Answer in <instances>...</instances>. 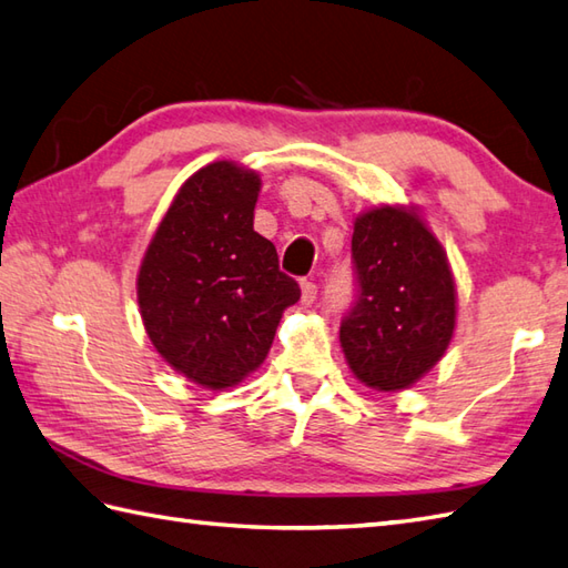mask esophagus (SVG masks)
<instances>
[{
  "mask_svg": "<svg viewBox=\"0 0 568 568\" xmlns=\"http://www.w3.org/2000/svg\"><path fill=\"white\" fill-rule=\"evenodd\" d=\"M300 291H303V305H312L317 300V285L312 281L300 283Z\"/></svg>",
  "mask_w": 568,
  "mask_h": 568,
  "instance_id": "1",
  "label": "esophagus"
}]
</instances>
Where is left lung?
Here are the masks:
<instances>
[{
    "mask_svg": "<svg viewBox=\"0 0 568 568\" xmlns=\"http://www.w3.org/2000/svg\"><path fill=\"white\" fill-rule=\"evenodd\" d=\"M356 303L339 327L346 364L368 388L405 390L437 364L456 327L446 251L413 207H373L352 236Z\"/></svg>",
    "mask_w": 568,
    "mask_h": 568,
    "instance_id": "8db88e82",
    "label": "left lung"
}]
</instances>
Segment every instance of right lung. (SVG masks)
Returning <instances> with one entry per match:
<instances>
[{
    "mask_svg": "<svg viewBox=\"0 0 568 568\" xmlns=\"http://www.w3.org/2000/svg\"><path fill=\"white\" fill-rule=\"evenodd\" d=\"M258 173L232 161L200 168L178 190L141 261L136 295L155 352L178 373L224 390L271 352L300 285L253 232Z\"/></svg>",
    "mask_w": 568,
    "mask_h": 568,
    "instance_id": "1",
    "label": "right lung"
}]
</instances>
